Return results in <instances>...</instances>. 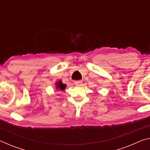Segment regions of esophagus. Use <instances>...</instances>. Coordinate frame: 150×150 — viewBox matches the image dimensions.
Listing matches in <instances>:
<instances>
[{
	"instance_id": "obj_1",
	"label": "esophagus",
	"mask_w": 150,
	"mask_h": 150,
	"mask_svg": "<svg viewBox=\"0 0 150 150\" xmlns=\"http://www.w3.org/2000/svg\"><path fill=\"white\" fill-rule=\"evenodd\" d=\"M75 85L77 87H80V86L82 85V81H75Z\"/></svg>"
}]
</instances>
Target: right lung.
<instances>
[{
  "instance_id": "obj_1",
  "label": "right lung",
  "mask_w": 150,
  "mask_h": 150,
  "mask_svg": "<svg viewBox=\"0 0 150 150\" xmlns=\"http://www.w3.org/2000/svg\"><path fill=\"white\" fill-rule=\"evenodd\" d=\"M56 87L57 88H59V90H64L65 88V84H63V83H62V81H58V82H57L56 83Z\"/></svg>"
}]
</instances>
